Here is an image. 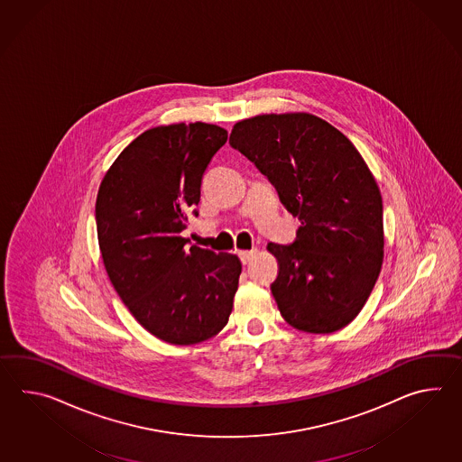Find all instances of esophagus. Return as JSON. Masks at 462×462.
Masks as SVG:
<instances>
[{"instance_id":"obj_1","label":"esophagus","mask_w":462,"mask_h":462,"mask_svg":"<svg viewBox=\"0 0 462 462\" xmlns=\"http://www.w3.org/2000/svg\"><path fill=\"white\" fill-rule=\"evenodd\" d=\"M256 254V248H252V250H242V252H238V256H240V260H242V263L244 265H246L252 258H254V255Z\"/></svg>"}]
</instances>
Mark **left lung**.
<instances>
[{"instance_id":"1","label":"left lung","mask_w":462,"mask_h":462,"mask_svg":"<svg viewBox=\"0 0 462 462\" xmlns=\"http://www.w3.org/2000/svg\"><path fill=\"white\" fill-rule=\"evenodd\" d=\"M230 145L277 189L298 217L277 256L272 293L282 317L307 333H333L356 319L383 265V200L345 134L313 114H262L236 123Z\"/></svg>"}]
</instances>
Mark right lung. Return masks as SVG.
I'll return each mask as SVG.
<instances>
[{
	"label": "right lung",
	"instance_id": "1",
	"mask_svg": "<svg viewBox=\"0 0 462 462\" xmlns=\"http://www.w3.org/2000/svg\"><path fill=\"white\" fill-rule=\"evenodd\" d=\"M226 143L214 124H171L141 134L114 161L96 199L104 267L134 319L159 339L195 345L228 321L242 263L187 246L207 165Z\"/></svg>",
	"mask_w": 462,
	"mask_h": 462
}]
</instances>
